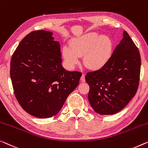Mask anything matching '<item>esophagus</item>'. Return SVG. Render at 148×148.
<instances>
[{
	"mask_svg": "<svg viewBox=\"0 0 148 148\" xmlns=\"http://www.w3.org/2000/svg\"><path fill=\"white\" fill-rule=\"evenodd\" d=\"M80 80H81L82 82H84L86 81V80H85V74H83L82 75V76L80 78Z\"/></svg>",
	"mask_w": 148,
	"mask_h": 148,
	"instance_id": "1",
	"label": "esophagus"
}]
</instances>
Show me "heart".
Listing matches in <instances>:
<instances>
[{"mask_svg": "<svg viewBox=\"0 0 148 148\" xmlns=\"http://www.w3.org/2000/svg\"><path fill=\"white\" fill-rule=\"evenodd\" d=\"M113 52V42L110 37L95 32L88 33L70 42L62 49V56L67 66L73 69L84 56V63L90 69L98 70L107 64Z\"/></svg>", "mask_w": 148, "mask_h": 148, "instance_id": "heart-1", "label": "heart"}]
</instances>
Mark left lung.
I'll use <instances>...</instances> for the list:
<instances>
[{"label":"left lung","mask_w":148,"mask_h":148,"mask_svg":"<svg viewBox=\"0 0 148 148\" xmlns=\"http://www.w3.org/2000/svg\"><path fill=\"white\" fill-rule=\"evenodd\" d=\"M111 58L102 69L88 72V100L94 111L112 115L121 111L137 92L141 57L138 48L126 31Z\"/></svg>","instance_id":"left-lung-1"}]
</instances>
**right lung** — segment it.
I'll return each mask as SVG.
<instances>
[{
    "label": "right lung",
    "instance_id": "1",
    "mask_svg": "<svg viewBox=\"0 0 148 148\" xmlns=\"http://www.w3.org/2000/svg\"><path fill=\"white\" fill-rule=\"evenodd\" d=\"M52 32H31L22 40L10 62L14 93L24 110L47 118L58 113L79 84L82 73L62 66L60 45Z\"/></svg>",
    "mask_w": 148,
    "mask_h": 148
}]
</instances>
